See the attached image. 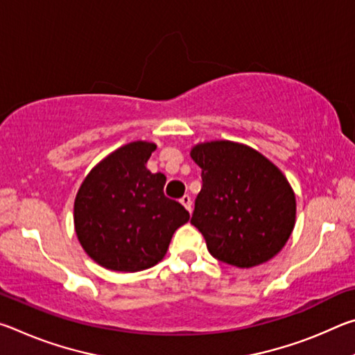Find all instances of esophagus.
<instances>
[{"instance_id": "esophagus-1", "label": "esophagus", "mask_w": 355, "mask_h": 355, "mask_svg": "<svg viewBox=\"0 0 355 355\" xmlns=\"http://www.w3.org/2000/svg\"><path fill=\"white\" fill-rule=\"evenodd\" d=\"M180 203H182V205L188 209V211L191 213L192 211V202H191V197L188 196V194H184L182 199H180Z\"/></svg>"}]
</instances>
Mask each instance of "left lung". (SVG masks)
<instances>
[{"label":"left lung","mask_w":355,"mask_h":355,"mask_svg":"<svg viewBox=\"0 0 355 355\" xmlns=\"http://www.w3.org/2000/svg\"><path fill=\"white\" fill-rule=\"evenodd\" d=\"M202 189L191 224L214 258L236 268L271 260L296 224V196L277 166L245 144L208 141L191 148Z\"/></svg>","instance_id":"1"}]
</instances>
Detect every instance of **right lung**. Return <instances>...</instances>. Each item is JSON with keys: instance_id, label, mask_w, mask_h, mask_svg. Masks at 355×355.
<instances>
[{"instance_id": "add662e5", "label": "right lung", "mask_w": 355, "mask_h": 355, "mask_svg": "<svg viewBox=\"0 0 355 355\" xmlns=\"http://www.w3.org/2000/svg\"><path fill=\"white\" fill-rule=\"evenodd\" d=\"M156 144L135 141L114 150L83 180L73 205L75 233L100 266L137 272L155 266L189 213L163 192L164 173L146 164Z\"/></svg>"}]
</instances>
